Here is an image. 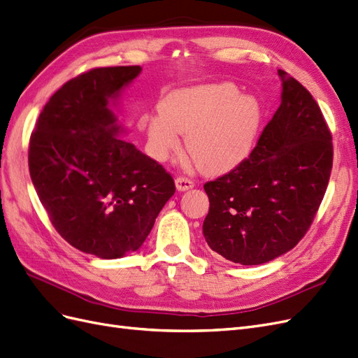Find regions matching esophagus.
Listing matches in <instances>:
<instances>
[{
	"label": "esophagus",
	"mask_w": 358,
	"mask_h": 358,
	"mask_svg": "<svg viewBox=\"0 0 358 358\" xmlns=\"http://www.w3.org/2000/svg\"><path fill=\"white\" fill-rule=\"evenodd\" d=\"M176 188L179 191H187V189H191L194 187V182L185 176H179L176 178Z\"/></svg>",
	"instance_id": "obj_1"
}]
</instances>
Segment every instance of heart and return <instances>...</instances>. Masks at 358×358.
I'll list each match as a JSON object with an SVG mask.
<instances>
[{
  "label": "heart",
  "instance_id": "heart-1",
  "mask_svg": "<svg viewBox=\"0 0 358 358\" xmlns=\"http://www.w3.org/2000/svg\"><path fill=\"white\" fill-rule=\"evenodd\" d=\"M259 106L231 82L203 83L173 91L159 103V115H143L138 125L150 152L166 159L185 134L188 154L210 175L225 173L248 157L259 124Z\"/></svg>",
  "mask_w": 358,
  "mask_h": 358
}]
</instances>
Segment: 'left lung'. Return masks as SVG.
Returning a JSON list of instances; mask_svg holds the SVG:
<instances>
[{"mask_svg": "<svg viewBox=\"0 0 358 358\" xmlns=\"http://www.w3.org/2000/svg\"><path fill=\"white\" fill-rule=\"evenodd\" d=\"M282 101L257 146L239 166L206 182L203 222L212 251L257 266L294 248L309 230L326 194L331 133L310 92L284 70Z\"/></svg>", "mask_w": 358, "mask_h": 358, "instance_id": "obj_1", "label": "left lung"}]
</instances>
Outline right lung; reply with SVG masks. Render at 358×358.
<instances>
[{"label":"right lung","mask_w":358,"mask_h":358,"mask_svg":"<svg viewBox=\"0 0 358 358\" xmlns=\"http://www.w3.org/2000/svg\"><path fill=\"white\" fill-rule=\"evenodd\" d=\"M140 66L100 67L53 94L29 138L32 185L64 241L112 259L137 251L176 187L170 173L125 142L109 109Z\"/></svg>","instance_id":"right-lung-1"}]
</instances>
